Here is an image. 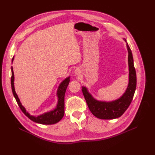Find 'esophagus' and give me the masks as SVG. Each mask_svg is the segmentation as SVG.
<instances>
[{
    "instance_id": "1",
    "label": "esophagus",
    "mask_w": 155,
    "mask_h": 155,
    "mask_svg": "<svg viewBox=\"0 0 155 155\" xmlns=\"http://www.w3.org/2000/svg\"><path fill=\"white\" fill-rule=\"evenodd\" d=\"M75 73H76V74H77V75H79V73H80L79 70V69H76V70L75 71Z\"/></svg>"
}]
</instances>
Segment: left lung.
Wrapping results in <instances>:
<instances>
[{
	"mask_svg": "<svg viewBox=\"0 0 155 155\" xmlns=\"http://www.w3.org/2000/svg\"><path fill=\"white\" fill-rule=\"evenodd\" d=\"M127 43V41L124 40ZM128 50V62L129 68V83L127 90L122 97L112 102H103L94 100L83 87L82 91L91 112L100 119H114L120 117L129 107L133 99L136 88V72L134 65V60L131 50L127 43Z\"/></svg>",
	"mask_w": 155,
	"mask_h": 155,
	"instance_id": "obj_1",
	"label": "left lung"
}]
</instances>
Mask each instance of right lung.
<instances>
[{"mask_svg":"<svg viewBox=\"0 0 155 155\" xmlns=\"http://www.w3.org/2000/svg\"><path fill=\"white\" fill-rule=\"evenodd\" d=\"M14 57L12 59V61H13ZM11 88L12 93L14 98H15L18 105H19L21 111L23 112L25 115L28 117L29 119L33 120L35 122L41 124H46V125H50V124H53L58 122L60 121L64 115V96L65 93L67 89V87L69 83V77L67 79H65L64 81L60 84L59 87H58V89L57 91V96L58 98V104L57 105V107L55 109L51 112H49L48 113H45L43 115H41L38 117H33L29 115L26 111L25 108L22 106L21 104L20 103L19 99L18 97V95L14 90V72L12 70V68H11Z\"/></svg>","mask_w":155,"mask_h":155,"instance_id":"obj_1","label":"right lung"}]
</instances>
